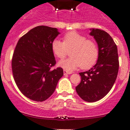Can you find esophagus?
<instances>
[{"label": "esophagus", "instance_id": "34e87169", "mask_svg": "<svg viewBox=\"0 0 130 130\" xmlns=\"http://www.w3.org/2000/svg\"><path fill=\"white\" fill-rule=\"evenodd\" d=\"M73 73L72 72H69V71L67 70H63V73L64 75H69V74H72Z\"/></svg>", "mask_w": 130, "mask_h": 130}]
</instances>
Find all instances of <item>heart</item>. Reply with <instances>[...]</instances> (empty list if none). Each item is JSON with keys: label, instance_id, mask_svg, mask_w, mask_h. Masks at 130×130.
<instances>
[{"label": "heart", "instance_id": "b5f03b06", "mask_svg": "<svg viewBox=\"0 0 130 130\" xmlns=\"http://www.w3.org/2000/svg\"><path fill=\"white\" fill-rule=\"evenodd\" d=\"M71 50L72 57L59 61L58 65L63 69L72 71L81 66L82 69H88L97 61L99 49L95 41L75 31L67 32L63 36V42L55 39L52 43V49L58 58L63 59L67 55V49Z\"/></svg>", "mask_w": 130, "mask_h": 130}]
</instances>
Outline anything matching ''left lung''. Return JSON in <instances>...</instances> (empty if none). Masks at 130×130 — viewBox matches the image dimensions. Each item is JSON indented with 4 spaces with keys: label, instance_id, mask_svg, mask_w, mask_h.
Masks as SVG:
<instances>
[{
    "label": "left lung",
    "instance_id": "left-lung-1",
    "mask_svg": "<svg viewBox=\"0 0 130 130\" xmlns=\"http://www.w3.org/2000/svg\"><path fill=\"white\" fill-rule=\"evenodd\" d=\"M90 35L96 40L99 49L96 63L87 72L79 73L81 82L75 89L84 101L95 102L110 91L119 69L118 49L111 37L104 30L91 28Z\"/></svg>",
    "mask_w": 130,
    "mask_h": 130
}]
</instances>
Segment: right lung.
<instances>
[{"label":"right lung","instance_id":"obj_1","mask_svg":"<svg viewBox=\"0 0 130 130\" xmlns=\"http://www.w3.org/2000/svg\"><path fill=\"white\" fill-rule=\"evenodd\" d=\"M59 34L56 28L37 26L19 39L13 52L15 82L23 95L35 102L50 97L63 75L61 67L52 69L56 64L52 43Z\"/></svg>","mask_w":130,"mask_h":130}]
</instances>
